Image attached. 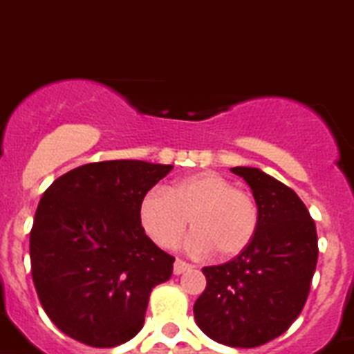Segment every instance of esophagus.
I'll list each match as a JSON object with an SVG mask.
<instances>
[{"instance_id": "1", "label": "esophagus", "mask_w": 354, "mask_h": 354, "mask_svg": "<svg viewBox=\"0 0 354 354\" xmlns=\"http://www.w3.org/2000/svg\"><path fill=\"white\" fill-rule=\"evenodd\" d=\"M192 268V264L185 263V261L181 259H176L174 261V275H181V273H185L187 270Z\"/></svg>"}]
</instances>
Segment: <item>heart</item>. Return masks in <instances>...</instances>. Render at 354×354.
<instances>
[{
    "label": "heart",
    "mask_w": 354,
    "mask_h": 354,
    "mask_svg": "<svg viewBox=\"0 0 354 354\" xmlns=\"http://www.w3.org/2000/svg\"><path fill=\"white\" fill-rule=\"evenodd\" d=\"M139 224L149 240L174 248L187 225L190 248L231 259L252 243L259 227L256 197L215 171H201L176 180L167 190H148L139 201Z\"/></svg>",
    "instance_id": "b5f03b06"
}]
</instances>
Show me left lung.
I'll list each match as a JSON object with an SVG mask.
<instances>
[{
    "instance_id": "8db88e82",
    "label": "left lung",
    "mask_w": 354,
    "mask_h": 354,
    "mask_svg": "<svg viewBox=\"0 0 354 354\" xmlns=\"http://www.w3.org/2000/svg\"><path fill=\"white\" fill-rule=\"evenodd\" d=\"M259 206V227L240 256L205 266L206 289L194 304L197 326L231 348H257L295 323L317 264L316 224L288 185L257 167H232Z\"/></svg>"
}]
</instances>
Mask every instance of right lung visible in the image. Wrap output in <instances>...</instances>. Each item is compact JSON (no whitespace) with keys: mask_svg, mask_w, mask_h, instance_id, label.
<instances>
[{"mask_svg":"<svg viewBox=\"0 0 354 354\" xmlns=\"http://www.w3.org/2000/svg\"><path fill=\"white\" fill-rule=\"evenodd\" d=\"M173 165L93 162L44 192L30 232L31 275L44 310L65 335L114 348L139 333L149 292L174 257L139 224V201Z\"/></svg>","mask_w":354,"mask_h":354,"instance_id":"1","label":"right lung"}]
</instances>
